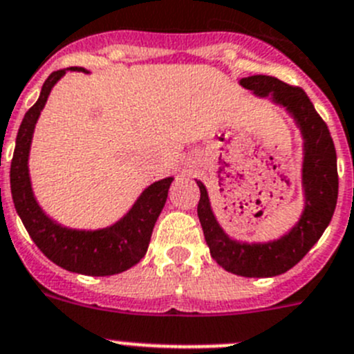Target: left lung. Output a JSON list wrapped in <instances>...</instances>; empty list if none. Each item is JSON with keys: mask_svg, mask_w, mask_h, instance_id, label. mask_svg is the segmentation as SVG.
<instances>
[{"mask_svg": "<svg viewBox=\"0 0 354 354\" xmlns=\"http://www.w3.org/2000/svg\"><path fill=\"white\" fill-rule=\"evenodd\" d=\"M240 85L252 90L257 97H271L272 102L283 106L294 116L301 129L304 139V212L297 224L280 240L268 243H240L231 240L218 225L212 212L207 187L196 180L201 193L198 217L210 255L218 266L245 278H269L294 268L330 224L339 194L337 154L328 127L316 113L304 90L264 74L241 78Z\"/></svg>", "mask_w": 354, "mask_h": 354, "instance_id": "1", "label": "left lung"}]
</instances>
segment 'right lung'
<instances>
[{
	"label": "right lung",
	"instance_id": "add662e5",
	"mask_svg": "<svg viewBox=\"0 0 354 354\" xmlns=\"http://www.w3.org/2000/svg\"><path fill=\"white\" fill-rule=\"evenodd\" d=\"M71 71H85L83 67H69ZM66 74V69L52 73L43 83L39 99L26 113L15 140V151L10 168L12 198L24 227L36 247L52 262L67 271L88 276H111L136 266L146 255L153 227L165 207L174 177H167L151 184L129 214L116 224L97 231L69 230L48 217L36 201L29 179V149L39 113L53 85Z\"/></svg>",
	"mask_w": 354,
	"mask_h": 354
}]
</instances>
